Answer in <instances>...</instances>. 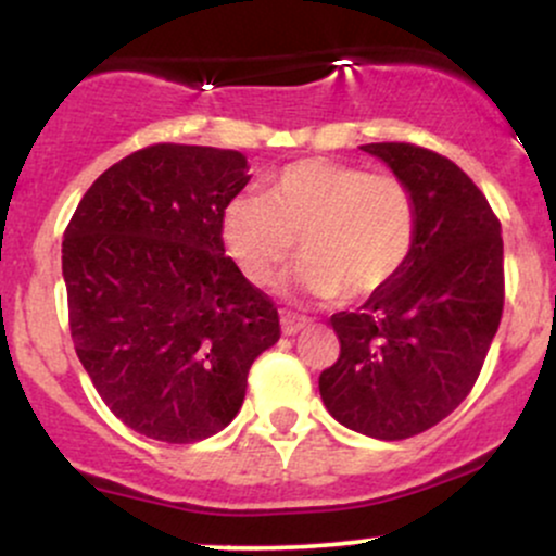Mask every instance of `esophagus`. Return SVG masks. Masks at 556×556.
<instances>
[{
  "label": "esophagus",
  "instance_id": "34e87169",
  "mask_svg": "<svg viewBox=\"0 0 556 556\" xmlns=\"http://www.w3.org/2000/svg\"><path fill=\"white\" fill-rule=\"evenodd\" d=\"M308 318L300 314H290V311H282V331L285 334H298L300 329L308 327Z\"/></svg>",
  "mask_w": 556,
  "mask_h": 556
}]
</instances>
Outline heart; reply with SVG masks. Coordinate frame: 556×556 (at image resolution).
Instances as JSON below:
<instances>
[{
    "instance_id": "heart-1",
    "label": "heart",
    "mask_w": 556,
    "mask_h": 556,
    "mask_svg": "<svg viewBox=\"0 0 556 556\" xmlns=\"http://www.w3.org/2000/svg\"><path fill=\"white\" fill-rule=\"evenodd\" d=\"M418 232L413 190L392 172L331 159H300L271 175L261 198L222 212V240L251 285L279 277L303 253L295 285L314 298H371L410 258Z\"/></svg>"
}]
</instances>
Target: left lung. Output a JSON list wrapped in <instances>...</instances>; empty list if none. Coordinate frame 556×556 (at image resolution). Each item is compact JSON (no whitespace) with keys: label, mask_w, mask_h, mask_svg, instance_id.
<instances>
[{"label":"left lung","mask_w":556,"mask_h":556,"mask_svg":"<svg viewBox=\"0 0 556 556\" xmlns=\"http://www.w3.org/2000/svg\"><path fill=\"white\" fill-rule=\"evenodd\" d=\"M413 190L418 232L397 277L329 318L340 358L318 376L348 429L397 442L444 420L473 389L502 321V225L455 162L413 143H368Z\"/></svg>","instance_id":"1"}]
</instances>
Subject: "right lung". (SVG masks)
Segmentation results:
<instances>
[{
    "label": "right lung",
    "instance_id": "1",
    "mask_svg": "<svg viewBox=\"0 0 556 556\" xmlns=\"http://www.w3.org/2000/svg\"><path fill=\"white\" fill-rule=\"evenodd\" d=\"M248 180L240 151L156 143L99 175L65 229L75 353L114 416L156 442L225 429L253 361L279 340L271 298L222 240Z\"/></svg>",
    "mask_w": 556,
    "mask_h": 556
}]
</instances>
